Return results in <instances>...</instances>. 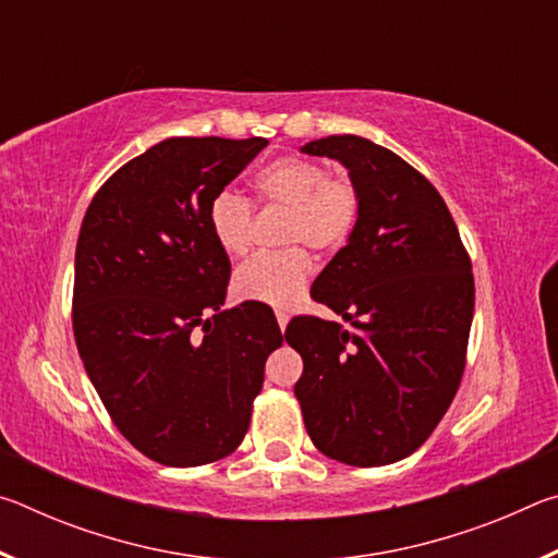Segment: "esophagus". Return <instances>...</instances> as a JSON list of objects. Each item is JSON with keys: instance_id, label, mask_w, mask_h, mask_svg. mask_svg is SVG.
<instances>
[{"instance_id": "esophagus-1", "label": "esophagus", "mask_w": 558, "mask_h": 558, "mask_svg": "<svg viewBox=\"0 0 558 558\" xmlns=\"http://www.w3.org/2000/svg\"><path fill=\"white\" fill-rule=\"evenodd\" d=\"M276 317H278V325H280V329H282V332H286V327H288V315L286 313H276Z\"/></svg>"}]
</instances>
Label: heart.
Listing matches in <instances>:
<instances>
[{
	"mask_svg": "<svg viewBox=\"0 0 558 558\" xmlns=\"http://www.w3.org/2000/svg\"><path fill=\"white\" fill-rule=\"evenodd\" d=\"M253 204L286 209L280 253H263L245 263L231 280L233 298L268 307H292L307 286L315 253H335L352 239L362 216V192L349 177L329 174L317 159L280 157L253 177ZM214 243L231 258H241L253 243V209L243 196L219 192L206 209Z\"/></svg>",
	"mask_w": 558,
	"mask_h": 558,
	"instance_id": "obj_1",
	"label": "heart"
}]
</instances>
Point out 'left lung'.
I'll return each instance as SVG.
<instances>
[{
	"label": "left lung",
	"mask_w": 558,
	"mask_h": 558,
	"mask_svg": "<svg viewBox=\"0 0 558 558\" xmlns=\"http://www.w3.org/2000/svg\"><path fill=\"white\" fill-rule=\"evenodd\" d=\"M302 153L349 169L362 216L313 282V298L347 327L300 315L286 329L302 356L295 396L319 452L354 468L391 465L428 440L458 393L472 263L438 189L391 149L332 135Z\"/></svg>",
	"instance_id": "left-lung-1"
}]
</instances>
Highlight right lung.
<instances>
[{
    "instance_id": "add662e5",
    "label": "right lung",
    "mask_w": 558,
    "mask_h": 558,
    "mask_svg": "<svg viewBox=\"0 0 558 558\" xmlns=\"http://www.w3.org/2000/svg\"><path fill=\"white\" fill-rule=\"evenodd\" d=\"M266 137H169L98 189L75 245L73 337L112 423L169 468L241 446L266 359L282 344L272 310H221L231 260L206 209Z\"/></svg>"
}]
</instances>
